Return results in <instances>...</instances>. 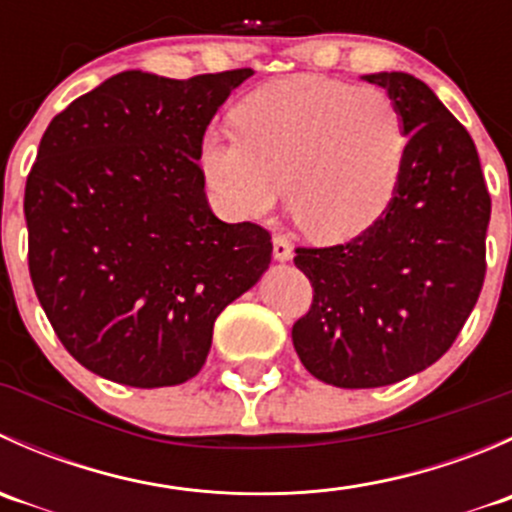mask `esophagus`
I'll return each instance as SVG.
<instances>
[{"instance_id": "obj_1", "label": "esophagus", "mask_w": 512, "mask_h": 512, "mask_svg": "<svg viewBox=\"0 0 512 512\" xmlns=\"http://www.w3.org/2000/svg\"><path fill=\"white\" fill-rule=\"evenodd\" d=\"M272 255H275L277 262L292 260V242L287 237L275 235V240H272Z\"/></svg>"}]
</instances>
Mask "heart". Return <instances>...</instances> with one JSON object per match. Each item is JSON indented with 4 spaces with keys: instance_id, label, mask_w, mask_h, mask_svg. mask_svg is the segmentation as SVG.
Wrapping results in <instances>:
<instances>
[{
    "instance_id": "1",
    "label": "heart",
    "mask_w": 512,
    "mask_h": 512,
    "mask_svg": "<svg viewBox=\"0 0 512 512\" xmlns=\"http://www.w3.org/2000/svg\"><path fill=\"white\" fill-rule=\"evenodd\" d=\"M240 131H213L200 170L223 213L270 215L285 198L317 242L364 235L394 200L409 153L399 101L324 76L272 81L237 103Z\"/></svg>"
}]
</instances>
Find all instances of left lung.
<instances>
[{"instance_id": "1", "label": "left lung", "mask_w": 512, "mask_h": 512, "mask_svg": "<svg viewBox=\"0 0 512 512\" xmlns=\"http://www.w3.org/2000/svg\"><path fill=\"white\" fill-rule=\"evenodd\" d=\"M399 101L409 153L386 213L334 247H297L314 299L292 327L304 369L339 389L418 374L456 342L485 277L490 195L473 138L416 76H361Z\"/></svg>"}]
</instances>
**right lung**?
<instances>
[{
	"label": "right lung",
	"instance_id": "add662e5",
	"mask_svg": "<svg viewBox=\"0 0 512 512\" xmlns=\"http://www.w3.org/2000/svg\"><path fill=\"white\" fill-rule=\"evenodd\" d=\"M250 76L121 71L41 136L24 190L29 275L66 352L103 379H193L218 314L270 267V232L215 218L198 165L205 128Z\"/></svg>",
	"mask_w": 512,
	"mask_h": 512
}]
</instances>
